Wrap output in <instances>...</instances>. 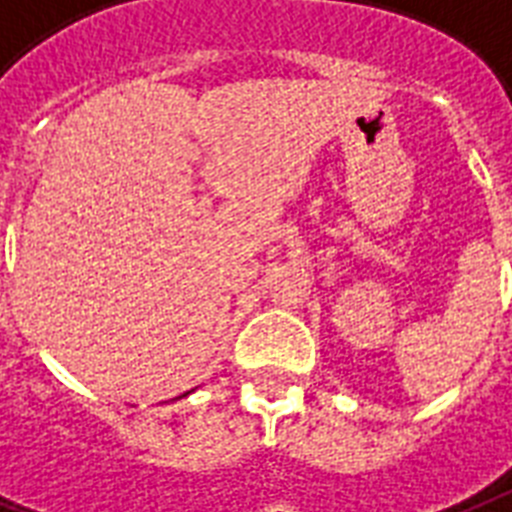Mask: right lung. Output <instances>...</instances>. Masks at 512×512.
I'll return each mask as SVG.
<instances>
[{
  "instance_id": "1",
  "label": "right lung",
  "mask_w": 512,
  "mask_h": 512,
  "mask_svg": "<svg viewBox=\"0 0 512 512\" xmlns=\"http://www.w3.org/2000/svg\"><path fill=\"white\" fill-rule=\"evenodd\" d=\"M186 394H189V392H186ZM186 394H181V397H186Z\"/></svg>"
}]
</instances>
